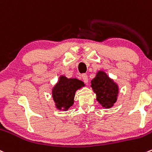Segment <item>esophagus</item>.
<instances>
[{
    "instance_id": "obj_1",
    "label": "esophagus",
    "mask_w": 152,
    "mask_h": 152,
    "mask_svg": "<svg viewBox=\"0 0 152 152\" xmlns=\"http://www.w3.org/2000/svg\"><path fill=\"white\" fill-rule=\"evenodd\" d=\"M82 79L83 80V82H85V83H88V76H87V74H85V73H83V74H82Z\"/></svg>"
}]
</instances>
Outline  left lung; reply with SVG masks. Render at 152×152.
I'll list each match as a JSON object with an SVG mask.
<instances>
[{"mask_svg":"<svg viewBox=\"0 0 152 152\" xmlns=\"http://www.w3.org/2000/svg\"><path fill=\"white\" fill-rule=\"evenodd\" d=\"M91 86L96 95V100L104 108H110L117 102L118 85L104 71H98L91 81Z\"/></svg>","mask_w":152,"mask_h":152,"instance_id":"left-lung-1","label":"left lung"}]
</instances>
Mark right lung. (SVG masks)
<instances>
[{
    "label": "right lung",
    "instance_id": "add662e5",
    "mask_svg": "<svg viewBox=\"0 0 152 152\" xmlns=\"http://www.w3.org/2000/svg\"><path fill=\"white\" fill-rule=\"evenodd\" d=\"M85 86L83 82L77 79H68L61 76L52 90V96L58 110H67L74 102L76 91Z\"/></svg>",
    "mask_w": 152,
    "mask_h": 152
}]
</instances>
